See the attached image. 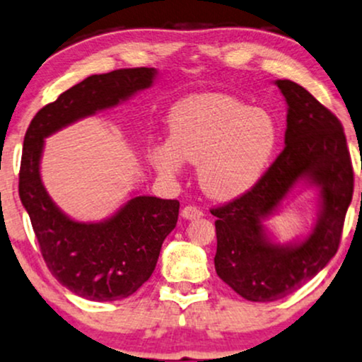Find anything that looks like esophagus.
Masks as SVG:
<instances>
[{
	"mask_svg": "<svg viewBox=\"0 0 362 362\" xmlns=\"http://www.w3.org/2000/svg\"><path fill=\"white\" fill-rule=\"evenodd\" d=\"M181 216L185 218V220H196V218L203 216V211L198 206H194V204H186V206L182 208Z\"/></svg>",
	"mask_w": 362,
	"mask_h": 362,
	"instance_id": "34e87169",
	"label": "esophagus"
}]
</instances>
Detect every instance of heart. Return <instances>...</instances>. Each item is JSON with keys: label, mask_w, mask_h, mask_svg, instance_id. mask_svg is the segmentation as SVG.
Listing matches in <instances>:
<instances>
[{"label": "heart", "mask_w": 362, "mask_h": 362, "mask_svg": "<svg viewBox=\"0 0 362 362\" xmlns=\"http://www.w3.org/2000/svg\"><path fill=\"white\" fill-rule=\"evenodd\" d=\"M169 142L153 151L154 166L180 173L182 159L198 164V181L216 199H233L257 185L279 142L275 119L226 93L182 99L168 117Z\"/></svg>", "instance_id": "obj_1"}]
</instances>
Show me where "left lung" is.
Returning a JSON list of instances; mask_svg holds the SVG:
<instances>
[{
	"label": "left lung",
	"mask_w": 362,
	"mask_h": 362,
	"mask_svg": "<svg viewBox=\"0 0 362 362\" xmlns=\"http://www.w3.org/2000/svg\"><path fill=\"white\" fill-rule=\"evenodd\" d=\"M288 104L285 147L247 193L211 208L216 216V274L238 296L274 302L314 279L336 255L352 193L354 169L341 120L292 80H276ZM300 177L321 186L323 209L305 243L280 247L261 220Z\"/></svg>",
	"instance_id": "1"
}]
</instances>
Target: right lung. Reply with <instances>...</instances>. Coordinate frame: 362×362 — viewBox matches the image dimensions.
<instances>
[{"label":"right lung","mask_w":362,"mask_h":362,"mask_svg":"<svg viewBox=\"0 0 362 362\" xmlns=\"http://www.w3.org/2000/svg\"><path fill=\"white\" fill-rule=\"evenodd\" d=\"M154 75V69L146 66L90 75L40 109L26 129L20 199L48 270L64 287L88 300H120L149 279L164 238L177 223L180 202L136 196L104 223L70 220L55 206L40 180L43 137L126 100L149 87Z\"/></svg>","instance_id":"add662e5"}]
</instances>
